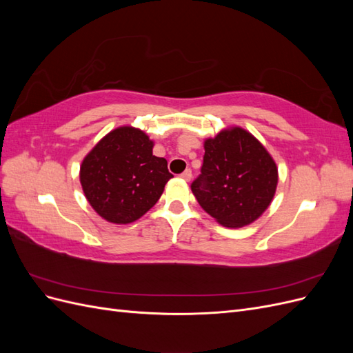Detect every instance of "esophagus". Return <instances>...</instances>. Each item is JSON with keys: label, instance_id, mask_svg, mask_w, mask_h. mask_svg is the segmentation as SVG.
<instances>
[{"label": "esophagus", "instance_id": "34e87169", "mask_svg": "<svg viewBox=\"0 0 353 353\" xmlns=\"http://www.w3.org/2000/svg\"><path fill=\"white\" fill-rule=\"evenodd\" d=\"M181 178L185 179V181H190L191 179V169H185L183 174H181Z\"/></svg>", "mask_w": 353, "mask_h": 353}]
</instances>
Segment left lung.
Instances as JSON below:
<instances>
[{"label": "left lung", "mask_w": 353, "mask_h": 353, "mask_svg": "<svg viewBox=\"0 0 353 353\" xmlns=\"http://www.w3.org/2000/svg\"><path fill=\"white\" fill-rule=\"evenodd\" d=\"M276 183L271 154L250 132L234 126L205 141L201 174L191 191L221 225L241 228L268 209Z\"/></svg>", "instance_id": "1"}]
</instances>
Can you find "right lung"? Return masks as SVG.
<instances>
[{
    "label": "right lung",
    "instance_id": "right-lung-1",
    "mask_svg": "<svg viewBox=\"0 0 353 353\" xmlns=\"http://www.w3.org/2000/svg\"><path fill=\"white\" fill-rule=\"evenodd\" d=\"M141 130L121 126L85 156L79 179L92 209L113 223L140 219L162 196L172 174Z\"/></svg>",
    "mask_w": 353,
    "mask_h": 353
}]
</instances>
